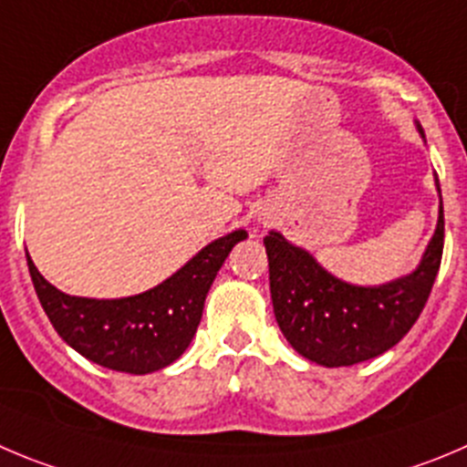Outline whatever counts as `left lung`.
Masks as SVG:
<instances>
[{"mask_svg":"<svg viewBox=\"0 0 467 467\" xmlns=\"http://www.w3.org/2000/svg\"><path fill=\"white\" fill-rule=\"evenodd\" d=\"M417 130L424 138L420 121ZM435 189L440 193L438 177ZM444 244L440 195L438 225L415 272L382 285H355L327 272L306 248L281 233L265 237L269 290L283 337L302 357L337 368L373 359L410 332L431 295Z\"/></svg>","mask_w":467,"mask_h":467,"instance_id":"obj_1","label":"left lung"}]
</instances>
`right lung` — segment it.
<instances>
[{"mask_svg": "<svg viewBox=\"0 0 467 467\" xmlns=\"http://www.w3.org/2000/svg\"><path fill=\"white\" fill-rule=\"evenodd\" d=\"M246 237V230H234L213 239L163 283L121 299L73 297L47 283L29 254L27 267L43 311L73 350L103 368L145 376L184 355L213 278L234 244Z\"/></svg>", "mask_w": 467, "mask_h": 467, "instance_id": "right-lung-1", "label": "right lung"}]
</instances>
